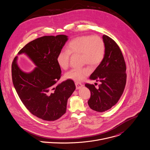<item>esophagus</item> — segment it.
I'll return each instance as SVG.
<instances>
[{"mask_svg":"<svg viewBox=\"0 0 150 150\" xmlns=\"http://www.w3.org/2000/svg\"><path fill=\"white\" fill-rule=\"evenodd\" d=\"M75 85H76V89H81L83 86L82 84L79 83V82H75Z\"/></svg>","mask_w":150,"mask_h":150,"instance_id":"esophagus-1","label":"esophagus"}]
</instances>
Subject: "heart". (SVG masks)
Listing matches in <instances>:
<instances>
[{
    "label": "heart",
    "mask_w": 150,
    "mask_h": 150,
    "mask_svg": "<svg viewBox=\"0 0 150 150\" xmlns=\"http://www.w3.org/2000/svg\"><path fill=\"white\" fill-rule=\"evenodd\" d=\"M106 52V47L103 40L98 35H82L72 39L68 44L67 50L59 51L57 57V62L59 67L65 70L69 65L71 54H79L83 64H89L96 67L103 61ZM91 72L89 67L81 68H74L65 74V78L81 82Z\"/></svg>",
    "instance_id": "obj_1"
}]
</instances>
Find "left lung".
Here are the masks:
<instances>
[{
	"mask_svg": "<svg viewBox=\"0 0 150 150\" xmlns=\"http://www.w3.org/2000/svg\"><path fill=\"white\" fill-rule=\"evenodd\" d=\"M105 44V56L89 79L100 82L99 88L86 83L91 91L88 103L90 108L98 112H105L115 106L122 96L126 83V66L123 54L117 43L106 35H103Z\"/></svg>",
	"mask_w": 150,
	"mask_h": 150,
	"instance_id": "8db88e82",
	"label": "left lung"
}]
</instances>
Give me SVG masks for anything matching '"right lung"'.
Listing matches in <instances>:
<instances>
[{
	"mask_svg": "<svg viewBox=\"0 0 150 150\" xmlns=\"http://www.w3.org/2000/svg\"><path fill=\"white\" fill-rule=\"evenodd\" d=\"M68 39L65 35L43 36L27 44L18 54H26L37 67L29 73L19 68L17 57L12 62V81L17 95L31 114L44 120L54 121L64 115L76 88L71 79L56 85L61 76L57 57Z\"/></svg>",
	"mask_w": 150,
	"mask_h": 150,
	"instance_id": "obj_1",
	"label": "right lung"
}]
</instances>
